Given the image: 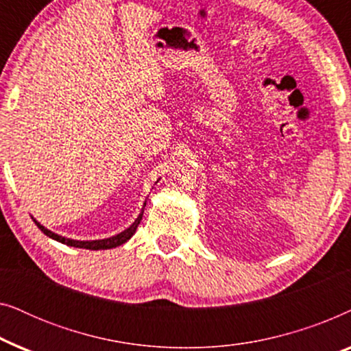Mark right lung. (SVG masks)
<instances>
[{
    "instance_id": "right-lung-1",
    "label": "right lung",
    "mask_w": 351,
    "mask_h": 351,
    "mask_svg": "<svg viewBox=\"0 0 351 351\" xmlns=\"http://www.w3.org/2000/svg\"><path fill=\"white\" fill-rule=\"evenodd\" d=\"M145 204H147V203H143V208H145ZM142 214H143V210L141 213V215H138V217L136 219V222H134V223L131 225V227H129L128 230H124V232H121L119 234H117V237H112V238H107V239H95V241H76V239H69V238L59 237V234L49 232V230L43 227V225L38 223L36 220H33V222L36 223V227L40 228L41 232L46 234V237L56 239V241H59V243H62V244H66V246L83 247V249H93V251H97V249L117 247V246H121V244L126 243L128 239L131 238L134 233H136L138 223H141V220H142Z\"/></svg>"
}]
</instances>
